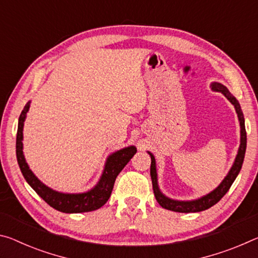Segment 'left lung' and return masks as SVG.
I'll return each instance as SVG.
<instances>
[{
  "label": "left lung",
  "mask_w": 258,
  "mask_h": 258,
  "mask_svg": "<svg viewBox=\"0 0 258 258\" xmlns=\"http://www.w3.org/2000/svg\"><path fill=\"white\" fill-rule=\"evenodd\" d=\"M212 90L223 93L225 97L228 98L229 101L233 104L235 108V111L238 113L240 128H241V131H240V133H241V139H240V147L238 150V155L235 157L234 164L232 166V168L230 169L229 174L225 176L224 180L222 181L221 184L218 185L215 190L197 200H192V202H178V200H173L165 197V196L160 192L158 187V183H157L156 160H155L154 155L149 152V155L151 157L150 175L152 180V187H154L155 197L160 206L165 209H168V211L178 212V213H197V212H202V211H205V209L211 208L224 197V195L229 191L231 185H232V183L235 180V177L238 176L240 169H241L244 154H246V147H247V134H246V128H244V118H243L241 108H240L238 100L229 92L228 89H226L224 85L220 84V83H213Z\"/></svg>",
  "instance_id": "1"
}]
</instances>
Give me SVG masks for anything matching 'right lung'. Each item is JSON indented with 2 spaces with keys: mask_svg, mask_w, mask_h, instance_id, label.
<instances>
[{
  "mask_svg": "<svg viewBox=\"0 0 258 258\" xmlns=\"http://www.w3.org/2000/svg\"><path fill=\"white\" fill-rule=\"evenodd\" d=\"M29 109V102L26 104L24 110L21 111L19 121H18V131H17V141H16V154L20 171L23 173L25 180L28 184L33 187L35 192L49 204L51 207L62 213H85L92 212L95 209L102 207L108 202L110 197L113 184H115L116 177L121 172L126 164L128 163L131 158L137 152V148L131 146L124 149L116 151L115 154L109 156L107 159L106 166L102 176L97 185L92 190L85 192V194H60L54 190L50 189L38 180L30 171L27 163H26L25 157L23 154V128L24 121L26 118V113Z\"/></svg>",
  "mask_w": 258,
  "mask_h": 258,
  "instance_id": "obj_1",
  "label": "right lung"
}]
</instances>
